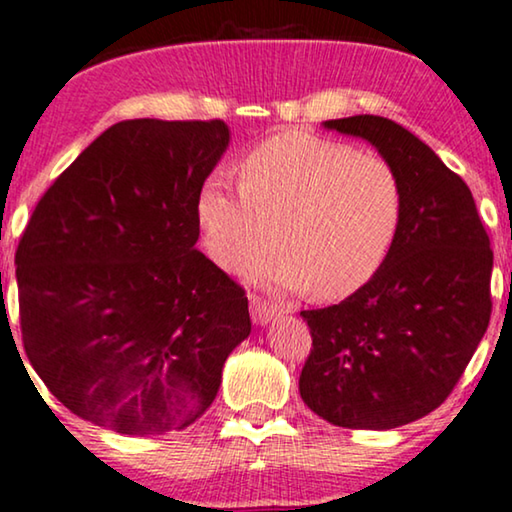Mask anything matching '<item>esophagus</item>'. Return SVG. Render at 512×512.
<instances>
[{
	"label": "esophagus",
	"instance_id": "esophagus-1",
	"mask_svg": "<svg viewBox=\"0 0 512 512\" xmlns=\"http://www.w3.org/2000/svg\"><path fill=\"white\" fill-rule=\"evenodd\" d=\"M277 315H280V310H277L275 305L265 303V301H261V298H254V301H251V320H254L256 324H261V327L270 324Z\"/></svg>",
	"mask_w": 512,
	"mask_h": 512
}]
</instances>
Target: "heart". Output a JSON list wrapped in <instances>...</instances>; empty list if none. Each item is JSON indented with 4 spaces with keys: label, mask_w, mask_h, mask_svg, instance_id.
I'll return each mask as SVG.
<instances>
[{
    "label": "heart",
    "mask_w": 512,
    "mask_h": 512,
    "mask_svg": "<svg viewBox=\"0 0 512 512\" xmlns=\"http://www.w3.org/2000/svg\"><path fill=\"white\" fill-rule=\"evenodd\" d=\"M242 190L209 176L197 223L218 268L258 272L263 287L345 298L376 275L402 223V183L383 157L301 131L265 141L240 162Z\"/></svg>",
    "instance_id": "b5f03b06"
}]
</instances>
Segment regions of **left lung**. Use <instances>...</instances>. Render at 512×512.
Returning a JSON list of instances; mask_svg holds the SVG:
<instances>
[{
    "instance_id": "8db88e82",
    "label": "left lung",
    "mask_w": 512,
    "mask_h": 512,
    "mask_svg": "<svg viewBox=\"0 0 512 512\" xmlns=\"http://www.w3.org/2000/svg\"><path fill=\"white\" fill-rule=\"evenodd\" d=\"M327 131L374 145L402 183V223L386 261L338 305L303 310L313 350L298 378L324 421L390 430L447 400L491 315L487 230L473 192L393 119L355 115Z\"/></svg>"
}]
</instances>
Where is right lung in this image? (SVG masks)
<instances>
[{"instance_id":"obj_1","label":"right lung","mask_w":512,"mask_h":512,"mask_svg":"<svg viewBox=\"0 0 512 512\" xmlns=\"http://www.w3.org/2000/svg\"><path fill=\"white\" fill-rule=\"evenodd\" d=\"M230 129L124 119L32 211L16 251L25 355L72 414L122 435L195 423L251 334L249 301L195 244Z\"/></svg>"}]
</instances>
